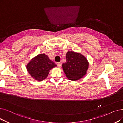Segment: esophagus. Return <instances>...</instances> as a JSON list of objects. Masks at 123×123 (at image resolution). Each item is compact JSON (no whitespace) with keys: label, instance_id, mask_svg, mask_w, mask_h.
Instances as JSON below:
<instances>
[{"label":"esophagus","instance_id":"1","mask_svg":"<svg viewBox=\"0 0 123 123\" xmlns=\"http://www.w3.org/2000/svg\"><path fill=\"white\" fill-rule=\"evenodd\" d=\"M57 66H58V67L59 68H61V66H62V63L60 62H58L57 63Z\"/></svg>","mask_w":123,"mask_h":123}]
</instances>
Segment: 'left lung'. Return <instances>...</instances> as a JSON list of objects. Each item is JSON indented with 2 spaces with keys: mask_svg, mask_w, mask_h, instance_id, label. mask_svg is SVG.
I'll return each mask as SVG.
<instances>
[{
  "mask_svg": "<svg viewBox=\"0 0 123 123\" xmlns=\"http://www.w3.org/2000/svg\"><path fill=\"white\" fill-rule=\"evenodd\" d=\"M89 67L87 58L80 53L68 51L66 62L62 64V68L66 77L72 81L79 80L86 75Z\"/></svg>",
  "mask_w": 123,
  "mask_h": 123,
  "instance_id": "obj_1",
  "label": "left lung"
}]
</instances>
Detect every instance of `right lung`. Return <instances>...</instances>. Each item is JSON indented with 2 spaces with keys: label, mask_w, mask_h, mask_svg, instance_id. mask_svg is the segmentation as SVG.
<instances>
[{
  "label": "right lung",
  "mask_w": 123,
  "mask_h": 123,
  "mask_svg": "<svg viewBox=\"0 0 123 123\" xmlns=\"http://www.w3.org/2000/svg\"><path fill=\"white\" fill-rule=\"evenodd\" d=\"M56 66L47 55L45 54H39L28 63L27 69L34 79L42 81L47 78L51 68Z\"/></svg>",
  "instance_id": "add662e5"
}]
</instances>
